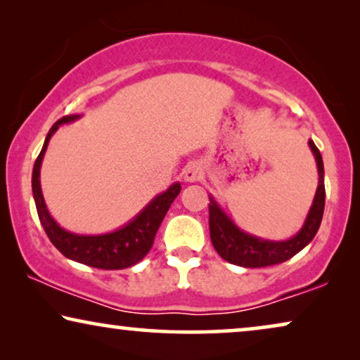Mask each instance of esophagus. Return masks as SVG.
I'll list each match as a JSON object with an SVG mask.
<instances>
[{
  "mask_svg": "<svg viewBox=\"0 0 360 360\" xmlns=\"http://www.w3.org/2000/svg\"><path fill=\"white\" fill-rule=\"evenodd\" d=\"M181 175H184L185 181L193 184V181H200L203 179V169H201L198 162H190V164L184 169V172H181Z\"/></svg>",
  "mask_w": 360,
  "mask_h": 360,
  "instance_id": "34e87169",
  "label": "esophagus"
}]
</instances>
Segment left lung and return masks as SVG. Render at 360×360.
Wrapping results in <instances>:
<instances>
[{"label":"left lung","instance_id":"left-lung-1","mask_svg":"<svg viewBox=\"0 0 360 360\" xmlns=\"http://www.w3.org/2000/svg\"><path fill=\"white\" fill-rule=\"evenodd\" d=\"M314 160L318 167V188L314 193L311 208L308 211L307 219L293 238L287 240H267L257 236H252L239 229L234 221L224 213L218 201L210 195V236L216 252H218L229 264L240 265V267H267V265L282 264L292 259L295 254L311 243L316 236L324 211V165L323 157L313 141H308Z\"/></svg>","mask_w":360,"mask_h":360}]
</instances>
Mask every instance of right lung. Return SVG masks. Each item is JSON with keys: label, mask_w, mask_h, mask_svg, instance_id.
<instances>
[{"label": "right lung", "mask_w": 360, "mask_h": 360, "mask_svg": "<svg viewBox=\"0 0 360 360\" xmlns=\"http://www.w3.org/2000/svg\"><path fill=\"white\" fill-rule=\"evenodd\" d=\"M80 115H70L58 120L51 127V131H49L41 154H39L36 164H34L32 195L34 201H36L39 219H41L42 228L49 236V239H51V243L67 259L103 270L127 269L144 259L146 254L150 250L162 219L165 218L170 205L179 196L181 185L179 181L172 184L164 193L152 198L146 208L141 213H137L129 223L120 229L112 231V233L86 236L70 233V231L60 228L57 221L49 213L46 200H44L41 188V165L44 154L47 150L49 141H51L53 132L58 129V126L68 124V122L80 120Z\"/></svg>", "instance_id": "obj_1"}]
</instances>
